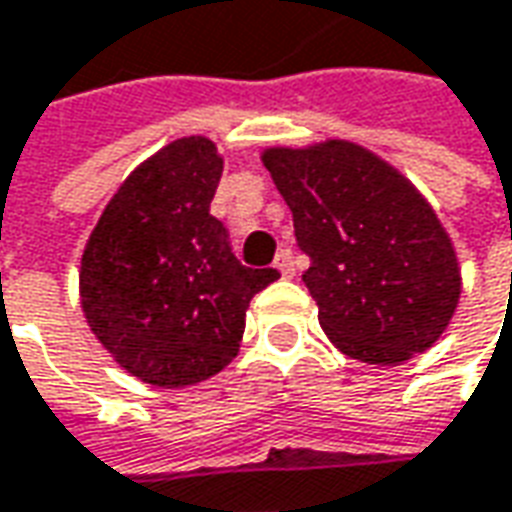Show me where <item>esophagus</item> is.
Returning <instances> with one entry per match:
<instances>
[{"label": "esophagus", "mask_w": 512, "mask_h": 512, "mask_svg": "<svg viewBox=\"0 0 512 512\" xmlns=\"http://www.w3.org/2000/svg\"><path fill=\"white\" fill-rule=\"evenodd\" d=\"M274 269L280 271L283 277H294V257H291L288 249H280V252H277V257H274Z\"/></svg>", "instance_id": "34e87169"}]
</instances>
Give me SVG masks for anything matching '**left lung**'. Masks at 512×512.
Returning <instances> with one entry per match:
<instances>
[{"instance_id": "1", "label": "left lung", "mask_w": 512, "mask_h": 512, "mask_svg": "<svg viewBox=\"0 0 512 512\" xmlns=\"http://www.w3.org/2000/svg\"><path fill=\"white\" fill-rule=\"evenodd\" d=\"M294 215L319 325L344 356L395 367L443 336L462 294L454 243L415 184L347 139L266 148Z\"/></svg>"}]
</instances>
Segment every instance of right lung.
<instances>
[{
  "instance_id": "1",
  "label": "right lung",
  "mask_w": 512,
  "mask_h": 512,
  "mask_svg": "<svg viewBox=\"0 0 512 512\" xmlns=\"http://www.w3.org/2000/svg\"><path fill=\"white\" fill-rule=\"evenodd\" d=\"M224 156L173 139L111 196L81 257V308L111 358L139 381L193 387L238 356L246 308L277 269H246L210 215Z\"/></svg>"
}]
</instances>
